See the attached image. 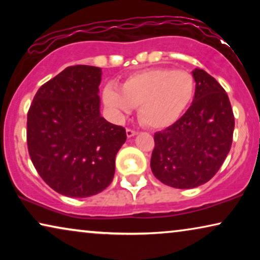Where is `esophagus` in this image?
I'll list each match as a JSON object with an SVG mask.
<instances>
[{
    "label": "esophagus",
    "instance_id": "esophagus-1",
    "mask_svg": "<svg viewBox=\"0 0 260 260\" xmlns=\"http://www.w3.org/2000/svg\"><path fill=\"white\" fill-rule=\"evenodd\" d=\"M137 135V131H135V130H131V129H126V136L127 137H134V136H136Z\"/></svg>",
    "mask_w": 260,
    "mask_h": 260
}]
</instances>
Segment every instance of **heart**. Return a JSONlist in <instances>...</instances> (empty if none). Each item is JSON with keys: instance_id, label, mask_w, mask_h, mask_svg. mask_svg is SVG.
<instances>
[{"instance_id": "1", "label": "heart", "mask_w": 260, "mask_h": 260, "mask_svg": "<svg viewBox=\"0 0 260 260\" xmlns=\"http://www.w3.org/2000/svg\"><path fill=\"white\" fill-rule=\"evenodd\" d=\"M195 95V79L189 72L167 67L138 71L126 77L120 90L108 84L103 103L116 122H123L135 106L138 118L151 129H166L179 120Z\"/></svg>"}]
</instances>
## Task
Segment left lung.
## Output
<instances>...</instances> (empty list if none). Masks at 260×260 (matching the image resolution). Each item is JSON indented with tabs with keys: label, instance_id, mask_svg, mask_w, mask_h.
<instances>
[{
	"label": "left lung",
	"instance_id": "8db88e82",
	"mask_svg": "<svg viewBox=\"0 0 260 260\" xmlns=\"http://www.w3.org/2000/svg\"><path fill=\"white\" fill-rule=\"evenodd\" d=\"M195 95L175 124L155 134L152 174L167 186L190 189L212 179L229 155L234 116L229 95L204 70L195 69Z\"/></svg>",
	"mask_w": 260,
	"mask_h": 260
}]
</instances>
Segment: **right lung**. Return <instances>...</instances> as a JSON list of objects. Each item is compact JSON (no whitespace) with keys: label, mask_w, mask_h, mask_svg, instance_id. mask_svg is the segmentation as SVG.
Returning <instances> with one entry per match:
<instances>
[{"label":"right lung","mask_w":260,"mask_h":260,"mask_svg":"<svg viewBox=\"0 0 260 260\" xmlns=\"http://www.w3.org/2000/svg\"><path fill=\"white\" fill-rule=\"evenodd\" d=\"M102 69L70 66L39 88L27 116V144L39 175L70 198L101 193L112 182L125 129L101 116Z\"/></svg>","instance_id":"right-lung-1"}]
</instances>
